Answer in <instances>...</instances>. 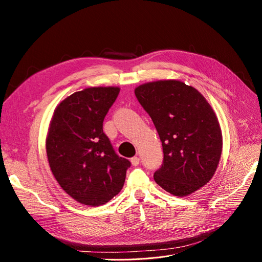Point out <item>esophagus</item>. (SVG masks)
I'll use <instances>...</instances> for the list:
<instances>
[{"instance_id": "esophagus-1", "label": "esophagus", "mask_w": 262, "mask_h": 262, "mask_svg": "<svg viewBox=\"0 0 262 262\" xmlns=\"http://www.w3.org/2000/svg\"><path fill=\"white\" fill-rule=\"evenodd\" d=\"M131 163L133 166H138L139 163H140V158L138 156H134L131 158Z\"/></svg>"}]
</instances>
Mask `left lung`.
Wrapping results in <instances>:
<instances>
[{
	"label": "left lung",
	"mask_w": 262,
	"mask_h": 262,
	"mask_svg": "<svg viewBox=\"0 0 262 262\" xmlns=\"http://www.w3.org/2000/svg\"><path fill=\"white\" fill-rule=\"evenodd\" d=\"M134 94L162 141L164 161L154 173L156 184L177 196L207 185L223 146L219 120L207 99L176 80L142 84Z\"/></svg>",
	"instance_id": "left-lung-1"
}]
</instances>
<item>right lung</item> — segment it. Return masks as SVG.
Instances as JSON below:
<instances>
[{"mask_svg": "<svg viewBox=\"0 0 262 262\" xmlns=\"http://www.w3.org/2000/svg\"><path fill=\"white\" fill-rule=\"evenodd\" d=\"M119 87H90L62 100L46 140L51 171L61 188L82 204L97 207L117 195L131 163L116 154L102 122Z\"/></svg>", "mask_w": 262, "mask_h": 262, "instance_id": "obj_1", "label": "right lung"}]
</instances>
